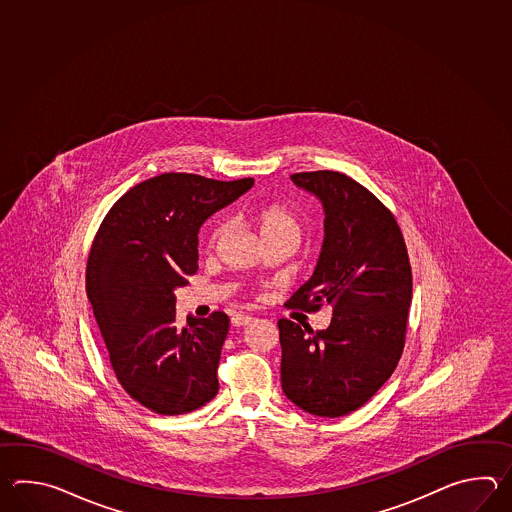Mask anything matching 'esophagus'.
<instances>
[{"instance_id":"esophagus-1","label":"esophagus","mask_w":512,"mask_h":512,"mask_svg":"<svg viewBox=\"0 0 512 512\" xmlns=\"http://www.w3.org/2000/svg\"><path fill=\"white\" fill-rule=\"evenodd\" d=\"M232 326L234 327H241V326H247V324H251V322H254V318L249 315H236L232 316Z\"/></svg>"}]
</instances>
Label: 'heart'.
<instances>
[{
    "label": "heart",
    "instance_id": "obj_1",
    "mask_svg": "<svg viewBox=\"0 0 512 512\" xmlns=\"http://www.w3.org/2000/svg\"><path fill=\"white\" fill-rule=\"evenodd\" d=\"M247 218L251 219L254 227L260 232L265 243L282 238H300V221L291 208L283 203H263L254 205L247 210ZM225 234V223H214L210 230V245L214 247L221 236Z\"/></svg>",
    "mask_w": 512,
    "mask_h": 512
}]
</instances>
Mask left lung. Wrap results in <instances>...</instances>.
<instances>
[{
	"label": "left lung",
	"instance_id": "left-lung-1",
	"mask_svg": "<svg viewBox=\"0 0 512 512\" xmlns=\"http://www.w3.org/2000/svg\"><path fill=\"white\" fill-rule=\"evenodd\" d=\"M326 210V238L313 276L289 307L333 305L327 329L280 318L282 388L309 414L342 417L379 392L403 355L412 267L403 232L368 188L346 174L291 175Z\"/></svg>",
	"mask_w": 512,
	"mask_h": 512
}]
</instances>
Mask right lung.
<instances>
[{
	"mask_svg": "<svg viewBox=\"0 0 512 512\" xmlns=\"http://www.w3.org/2000/svg\"><path fill=\"white\" fill-rule=\"evenodd\" d=\"M252 177L155 175L130 188L102 219L87 258L86 291L109 362L131 399L155 414L194 412L216 397L229 316L175 322L174 289L197 272V232Z\"/></svg>",
	"mask_w": 512,
	"mask_h": 512,
	"instance_id": "right-lung-1",
	"label": "right lung"
}]
</instances>
